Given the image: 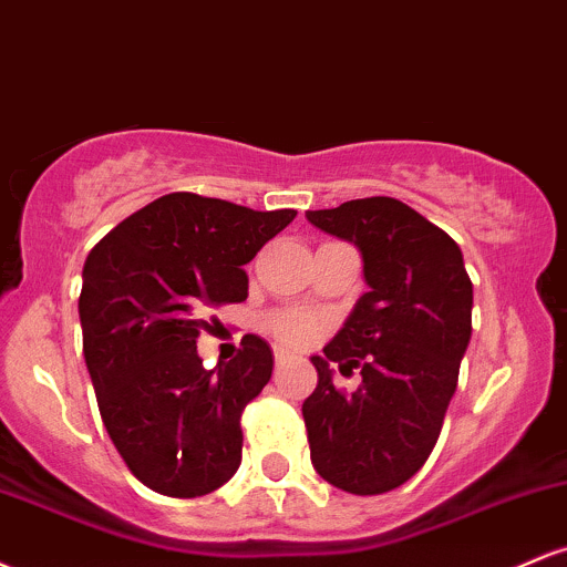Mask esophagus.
Returning a JSON list of instances; mask_svg holds the SVG:
<instances>
[{
  "label": "esophagus",
  "mask_w": 567,
  "mask_h": 567,
  "mask_svg": "<svg viewBox=\"0 0 567 567\" xmlns=\"http://www.w3.org/2000/svg\"><path fill=\"white\" fill-rule=\"evenodd\" d=\"M292 360H296V354H292V351L282 349V347L275 349V365H277V368H285V365H288V362H292Z\"/></svg>",
  "instance_id": "obj_1"
}]
</instances>
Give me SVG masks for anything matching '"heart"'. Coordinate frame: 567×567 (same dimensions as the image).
Masks as SVG:
<instances>
[{
    "label": "heart",
    "instance_id": "obj_1",
    "mask_svg": "<svg viewBox=\"0 0 567 567\" xmlns=\"http://www.w3.org/2000/svg\"><path fill=\"white\" fill-rule=\"evenodd\" d=\"M275 333L282 338L285 343H292V347H301V343H309L317 338V330L320 324L311 320L309 315H298V311H290V315H279L271 322Z\"/></svg>",
    "mask_w": 567,
    "mask_h": 567
}]
</instances>
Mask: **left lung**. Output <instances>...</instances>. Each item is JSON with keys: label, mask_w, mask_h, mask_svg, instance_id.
I'll list each match as a JSON object with an SVG mask.
<instances>
[{"label": "left lung", "mask_w": 567, "mask_h": 567, "mask_svg": "<svg viewBox=\"0 0 567 567\" xmlns=\"http://www.w3.org/2000/svg\"><path fill=\"white\" fill-rule=\"evenodd\" d=\"M306 220L351 243L368 292L322 354L303 421L311 464L330 485L379 496L426 464L472 338V279L461 247L392 197L351 199ZM357 367L363 383L338 393L332 365Z\"/></svg>", "instance_id": "1"}]
</instances>
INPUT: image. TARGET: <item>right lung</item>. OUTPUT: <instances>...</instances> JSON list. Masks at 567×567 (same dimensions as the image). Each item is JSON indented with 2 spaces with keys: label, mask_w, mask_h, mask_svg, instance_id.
<instances>
[{
  "label": "right lung",
  "mask_w": 567,
  "mask_h": 567,
  "mask_svg": "<svg viewBox=\"0 0 567 567\" xmlns=\"http://www.w3.org/2000/svg\"><path fill=\"white\" fill-rule=\"evenodd\" d=\"M292 218L175 192L114 226L84 261L80 322L97 410L127 470L162 496H205L239 470V419L275 357L245 336L234 360L207 370L202 317L245 301L243 266Z\"/></svg>",
  "instance_id": "1"
}]
</instances>
